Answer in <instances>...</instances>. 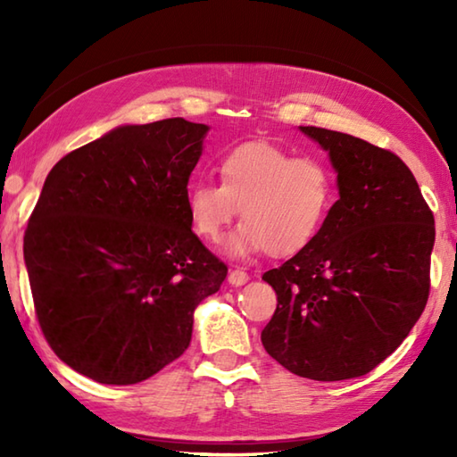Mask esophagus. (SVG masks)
<instances>
[{"mask_svg": "<svg viewBox=\"0 0 457 457\" xmlns=\"http://www.w3.org/2000/svg\"><path fill=\"white\" fill-rule=\"evenodd\" d=\"M247 280H250V276H247L244 270H229V274H228V282L231 284V286H244Z\"/></svg>", "mask_w": 457, "mask_h": 457, "instance_id": "obj_1", "label": "esophagus"}]
</instances>
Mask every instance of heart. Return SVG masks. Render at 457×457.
I'll return each instance as SVG.
<instances>
[{"label": "heart", "instance_id": "b5f03b06", "mask_svg": "<svg viewBox=\"0 0 457 457\" xmlns=\"http://www.w3.org/2000/svg\"><path fill=\"white\" fill-rule=\"evenodd\" d=\"M220 183L191 181L185 204L199 237L215 242L237 215L228 237L229 256L268 250L290 256L306 247L327 223L337 199L330 169L314 157H294L272 143H244L223 154Z\"/></svg>", "mask_w": 457, "mask_h": 457}]
</instances>
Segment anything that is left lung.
<instances>
[{
	"label": "left lung",
	"mask_w": 457,
	"mask_h": 457,
	"mask_svg": "<svg viewBox=\"0 0 457 457\" xmlns=\"http://www.w3.org/2000/svg\"><path fill=\"white\" fill-rule=\"evenodd\" d=\"M300 130L328 153L338 201L311 244L262 276L278 296L262 345L294 375L343 381L373 370L420 320L436 223L397 154L337 130Z\"/></svg>",
	"instance_id": "1"
}]
</instances>
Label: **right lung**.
Returning <instances> with one entry per match:
<instances>
[{
	"instance_id": "right-lung-1",
	"label": "right lung",
	"mask_w": 457,
	"mask_h": 457,
	"mask_svg": "<svg viewBox=\"0 0 457 457\" xmlns=\"http://www.w3.org/2000/svg\"><path fill=\"white\" fill-rule=\"evenodd\" d=\"M210 127L120 125L52 167L24 236L36 314L76 373L133 385L191 343L228 266L191 231L189 175Z\"/></svg>"
}]
</instances>
